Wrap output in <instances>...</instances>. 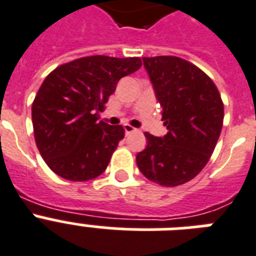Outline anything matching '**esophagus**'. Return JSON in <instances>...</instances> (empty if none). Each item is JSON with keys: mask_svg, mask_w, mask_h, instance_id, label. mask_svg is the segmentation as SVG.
<instances>
[{"mask_svg": "<svg viewBox=\"0 0 256 256\" xmlns=\"http://www.w3.org/2000/svg\"><path fill=\"white\" fill-rule=\"evenodd\" d=\"M124 134L128 135V134H132V132H136V128H132V126H130V124H124Z\"/></svg>", "mask_w": 256, "mask_h": 256, "instance_id": "obj_1", "label": "esophagus"}]
</instances>
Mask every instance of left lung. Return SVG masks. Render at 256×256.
Masks as SVG:
<instances>
[{
    "mask_svg": "<svg viewBox=\"0 0 256 256\" xmlns=\"http://www.w3.org/2000/svg\"><path fill=\"white\" fill-rule=\"evenodd\" d=\"M168 132H144L146 148L138 152L139 171L163 186H182L202 171L224 124L217 86L194 64L178 56L143 58Z\"/></svg>",
    "mask_w": 256,
    "mask_h": 256,
    "instance_id": "left-lung-1",
    "label": "left lung"
}]
</instances>
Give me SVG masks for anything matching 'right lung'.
<instances>
[{
	"label": "right lung",
	"instance_id": "right-lung-1",
	"mask_svg": "<svg viewBox=\"0 0 256 256\" xmlns=\"http://www.w3.org/2000/svg\"><path fill=\"white\" fill-rule=\"evenodd\" d=\"M140 66L139 58L86 56L62 64L44 78L31 117L36 147L56 175L86 182L106 170L124 130L98 121V112L118 81Z\"/></svg>",
	"mask_w": 256,
	"mask_h": 256
}]
</instances>
